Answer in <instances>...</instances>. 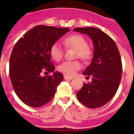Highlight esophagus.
Listing matches in <instances>:
<instances>
[{"instance_id":"34e87169","label":"esophagus","mask_w":134,"mask_h":134,"mask_svg":"<svg viewBox=\"0 0 134 134\" xmlns=\"http://www.w3.org/2000/svg\"><path fill=\"white\" fill-rule=\"evenodd\" d=\"M64 78L65 80H72L73 79L72 77H69V76H64Z\"/></svg>"}]
</instances>
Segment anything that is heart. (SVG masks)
I'll return each instance as SVG.
<instances>
[{"mask_svg":"<svg viewBox=\"0 0 134 134\" xmlns=\"http://www.w3.org/2000/svg\"><path fill=\"white\" fill-rule=\"evenodd\" d=\"M64 44L67 48L76 49V58H80L83 60H88L92 57V50L88 46L86 39L79 34H72L64 40ZM51 58L55 61H59L62 58L64 51L58 43H54L49 49ZM82 68V64L78 60L64 62L58 67L59 72L68 76H73Z\"/></svg>","mask_w":134,"mask_h":134,"instance_id":"heart-1","label":"heart"}]
</instances>
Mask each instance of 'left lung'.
<instances>
[{
	"mask_svg": "<svg viewBox=\"0 0 134 134\" xmlns=\"http://www.w3.org/2000/svg\"><path fill=\"white\" fill-rule=\"evenodd\" d=\"M74 31L88 35L94 45L93 60L83 72L92 76L90 83L76 93L81 103L88 108H99L112 99L121 79L122 63L117 45L107 34L94 27H77Z\"/></svg>",
	"mask_w": 134,
	"mask_h": 134,
	"instance_id": "left-lung-1",
	"label": "left lung"
}]
</instances>
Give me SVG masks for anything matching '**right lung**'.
<instances>
[{"label": "right lung", "mask_w": 134, "mask_h": 134, "mask_svg": "<svg viewBox=\"0 0 134 134\" xmlns=\"http://www.w3.org/2000/svg\"><path fill=\"white\" fill-rule=\"evenodd\" d=\"M68 31V27L37 25L14 46L9 60L10 80L16 95L28 106L40 107L48 103L63 80V74L58 71L45 76L41 73L54 71L49 49Z\"/></svg>", "instance_id": "right-lung-1"}]
</instances>
